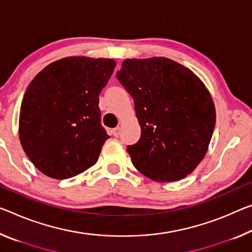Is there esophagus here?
Instances as JSON below:
<instances>
[{"label":"esophagus","instance_id":"1","mask_svg":"<svg viewBox=\"0 0 252 252\" xmlns=\"http://www.w3.org/2000/svg\"><path fill=\"white\" fill-rule=\"evenodd\" d=\"M120 132H121V127L120 126H117V127H114L113 130H112V134L114 135V137H119V134H120Z\"/></svg>","mask_w":252,"mask_h":252}]
</instances>
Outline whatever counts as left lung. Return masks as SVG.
Here are the masks:
<instances>
[{
    "label": "left lung",
    "instance_id": "obj_1",
    "mask_svg": "<svg viewBox=\"0 0 252 252\" xmlns=\"http://www.w3.org/2000/svg\"><path fill=\"white\" fill-rule=\"evenodd\" d=\"M117 78L134 102L141 126L126 150L156 182L181 181L202 161L215 126L212 96L190 69L171 59H126Z\"/></svg>",
    "mask_w": 252,
    "mask_h": 252
}]
</instances>
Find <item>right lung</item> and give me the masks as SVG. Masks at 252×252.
Listing matches in <instances>:
<instances>
[{
	"instance_id": "obj_1",
	"label": "right lung",
	"mask_w": 252,
	"mask_h": 252,
	"mask_svg": "<svg viewBox=\"0 0 252 252\" xmlns=\"http://www.w3.org/2000/svg\"><path fill=\"white\" fill-rule=\"evenodd\" d=\"M114 67L109 58L66 57L45 67L29 84L19 137L42 174L66 179L96 163L110 138L101 125L98 95Z\"/></svg>"
}]
</instances>
